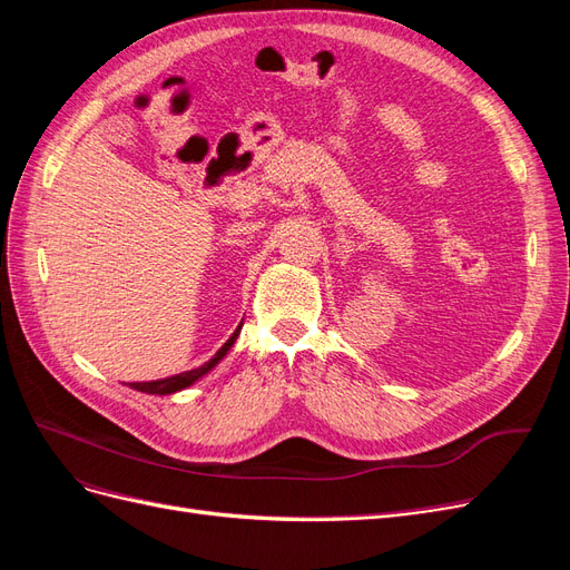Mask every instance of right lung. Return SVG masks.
<instances>
[{
  "label": "right lung",
  "mask_w": 570,
  "mask_h": 570,
  "mask_svg": "<svg viewBox=\"0 0 570 570\" xmlns=\"http://www.w3.org/2000/svg\"><path fill=\"white\" fill-rule=\"evenodd\" d=\"M239 331H243V323L237 325V331L230 335V340L223 344V347L216 352V356L214 358H209L206 361L204 366H199V368H193V371H185V373H178V375H170V377H164V381H149V383H128V387H132V390H137V392H147V394H174V392H178V390H185V387H189L193 383H197L202 375H206L209 373L218 361L226 356L228 352H230V347L235 344V340H237V335H239Z\"/></svg>",
  "instance_id": "1"
}]
</instances>
